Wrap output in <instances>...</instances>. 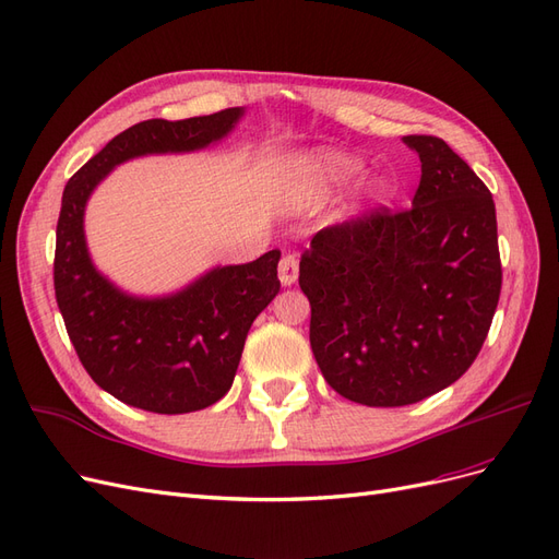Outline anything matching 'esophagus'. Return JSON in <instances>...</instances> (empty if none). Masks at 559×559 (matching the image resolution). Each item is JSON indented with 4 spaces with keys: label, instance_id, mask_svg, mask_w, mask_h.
<instances>
[{
    "label": "esophagus",
    "instance_id": "1",
    "mask_svg": "<svg viewBox=\"0 0 559 559\" xmlns=\"http://www.w3.org/2000/svg\"><path fill=\"white\" fill-rule=\"evenodd\" d=\"M277 273H280V282L284 286H292L298 280V259H296V253H284V257L280 259Z\"/></svg>",
    "mask_w": 559,
    "mask_h": 559
}]
</instances>
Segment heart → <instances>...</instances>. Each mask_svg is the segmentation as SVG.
Segmentation results:
<instances>
[{
    "mask_svg": "<svg viewBox=\"0 0 559 559\" xmlns=\"http://www.w3.org/2000/svg\"><path fill=\"white\" fill-rule=\"evenodd\" d=\"M366 173V163L359 156L337 154V151H324L306 160L298 177L296 191L300 198H314L331 189L354 183Z\"/></svg>",
    "mask_w": 559,
    "mask_h": 559,
    "instance_id": "heart-1",
    "label": "heart"
}]
</instances>
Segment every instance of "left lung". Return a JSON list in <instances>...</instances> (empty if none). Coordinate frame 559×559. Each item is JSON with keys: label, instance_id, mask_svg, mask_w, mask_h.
<instances>
[{"label": "left lung", "instance_id": "obj_1", "mask_svg": "<svg viewBox=\"0 0 559 559\" xmlns=\"http://www.w3.org/2000/svg\"><path fill=\"white\" fill-rule=\"evenodd\" d=\"M408 210L321 228L300 257L310 345L337 394L376 408L427 399L476 361L501 294L495 200L433 134H408Z\"/></svg>", "mask_w": 559, "mask_h": 559}]
</instances>
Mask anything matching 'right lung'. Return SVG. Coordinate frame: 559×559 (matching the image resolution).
Listing matches in <instances>:
<instances>
[{"label":"right lung","mask_w":559,"mask_h":559,"mask_svg":"<svg viewBox=\"0 0 559 559\" xmlns=\"http://www.w3.org/2000/svg\"><path fill=\"white\" fill-rule=\"evenodd\" d=\"M240 116V107H230L183 121L148 118L116 134L64 186L53 259L58 308L93 382L134 408L181 415L226 396L253 319L280 292V249L216 267L175 296L142 300L121 294L93 267L83 207L114 165L202 148L228 134Z\"/></svg>","instance_id":"obj_1"}]
</instances>
